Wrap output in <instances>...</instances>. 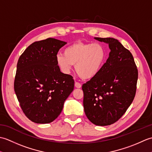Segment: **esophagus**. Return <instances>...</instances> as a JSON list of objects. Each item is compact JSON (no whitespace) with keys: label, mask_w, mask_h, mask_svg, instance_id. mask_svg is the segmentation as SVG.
<instances>
[{"label":"esophagus","mask_w":152,"mask_h":152,"mask_svg":"<svg viewBox=\"0 0 152 152\" xmlns=\"http://www.w3.org/2000/svg\"><path fill=\"white\" fill-rule=\"evenodd\" d=\"M74 86H75V87H76V88H80L82 87V85L80 84V83L76 82H75V84H74Z\"/></svg>","instance_id":"1"}]
</instances>
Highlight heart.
<instances>
[{"instance_id": "b5f03b06", "label": "heart", "mask_w": 152, "mask_h": 152, "mask_svg": "<svg viewBox=\"0 0 152 152\" xmlns=\"http://www.w3.org/2000/svg\"><path fill=\"white\" fill-rule=\"evenodd\" d=\"M106 56V50L101 44L76 42L67 46L63 53L58 54L56 61L63 73L69 74L75 64L76 72L83 79L90 80L101 70Z\"/></svg>"}]
</instances>
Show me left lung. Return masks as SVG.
I'll return each instance as SVG.
<instances>
[{
    "label": "left lung",
    "mask_w": 152,
    "mask_h": 152,
    "mask_svg": "<svg viewBox=\"0 0 152 152\" xmlns=\"http://www.w3.org/2000/svg\"><path fill=\"white\" fill-rule=\"evenodd\" d=\"M107 44L110 52L101 70L82 86L83 108L93 124L106 126L117 121L133 102L138 70L133 55L113 38H94Z\"/></svg>",
    "instance_id": "obj_1"
}]
</instances>
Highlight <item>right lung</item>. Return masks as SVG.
Listing matches in <instances>:
<instances>
[{"mask_svg":"<svg viewBox=\"0 0 152 152\" xmlns=\"http://www.w3.org/2000/svg\"><path fill=\"white\" fill-rule=\"evenodd\" d=\"M66 44L51 38L35 42L19 58L14 91L23 112L33 122L54 121L74 90L72 76L61 72L56 61Z\"/></svg>","mask_w":152,"mask_h":152,"instance_id":"1","label":"right lung"}]
</instances>
